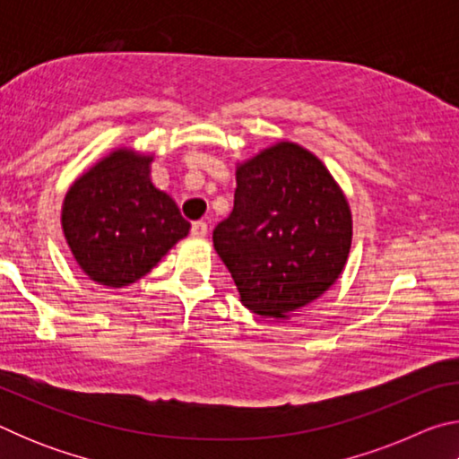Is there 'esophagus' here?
<instances>
[{
	"instance_id": "34e87169",
	"label": "esophagus",
	"mask_w": 459,
	"mask_h": 459,
	"mask_svg": "<svg viewBox=\"0 0 459 459\" xmlns=\"http://www.w3.org/2000/svg\"><path fill=\"white\" fill-rule=\"evenodd\" d=\"M192 237H196V238H204L206 235H208V224L204 222V221H196V222H192Z\"/></svg>"
}]
</instances>
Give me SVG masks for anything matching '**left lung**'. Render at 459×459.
Masks as SVG:
<instances>
[{"mask_svg":"<svg viewBox=\"0 0 459 459\" xmlns=\"http://www.w3.org/2000/svg\"><path fill=\"white\" fill-rule=\"evenodd\" d=\"M212 240L243 306L285 320L336 283L351 253L352 214L312 152L279 142L237 166L235 206Z\"/></svg>","mask_w":459,"mask_h":459,"instance_id":"obj_1","label":"left lung"}]
</instances>
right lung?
I'll return each instance as SVG.
<instances>
[{
	"label": "right lung",
	"mask_w": 459,
	"mask_h": 459,
	"mask_svg": "<svg viewBox=\"0 0 459 459\" xmlns=\"http://www.w3.org/2000/svg\"><path fill=\"white\" fill-rule=\"evenodd\" d=\"M153 155L115 150L87 169L62 202V230L95 283L123 287L150 273L190 230L172 196L150 178Z\"/></svg>",
	"instance_id": "obj_1"
}]
</instances>
